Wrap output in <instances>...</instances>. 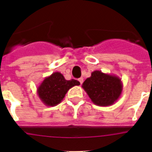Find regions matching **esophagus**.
Returning <instances> with one entry per match:
<instances>
[{"instance_id": "obj_1", "label": "esophagus", "mask_w": 152, "mask_h": 152, "mask_svg": "<svg viewBox=\"0 0 152 152\" xmlns=\"http://www.w3.org/2000/svg\"><path fill=\"white\" fill-rule=\"evenodd\" d=\"M78 80H79V82H80V84H82L83 81H84V79H83L82 77H80V78L78 79Z\"/></svg>"}]
</instances>
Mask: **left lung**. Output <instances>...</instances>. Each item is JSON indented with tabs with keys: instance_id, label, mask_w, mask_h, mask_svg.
<instances>
[{
	"instance_id": "obj_1",
	"label": "left lung",
	"mask_w": 152,
	"mask_h": 152,
	"mask_svg": "<svg viewBox=\"0 0 152 152\" xmlns=\"http://www.w3.org/2000/svg\"><path fill=\"white\" fill-rule=\"evenodd\" d=\"M82 88L95 105L108 107L116 103L123 91L121 79L96 70L84 80Z\"/></svg>"
}]
</instances>
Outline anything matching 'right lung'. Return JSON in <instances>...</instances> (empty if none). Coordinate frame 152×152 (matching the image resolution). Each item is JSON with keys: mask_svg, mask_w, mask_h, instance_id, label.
<instances>
[{"mask_svg": "<svg viewBox=\"0 0 152 152\" xmlns=\"http://www.w3.org/2000/svg\"><path fill=\"white\" fill-rule=\"evenodd\" d=\"M80 82L72 79L67 80L62 74L54 72L45 77L37 88V94L41 101L48 107H55L61 103L70 88Z\"/></svg>", "mask_w": 152, "mask_h": 152, "instance_id": "1", "label": "right lung"}]
</instances>
